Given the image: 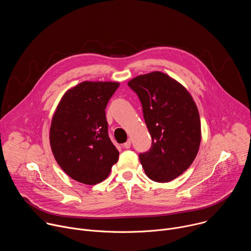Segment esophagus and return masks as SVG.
I'll return each mask as SVG.
<instances>
[{"instance_id": "esophagus-1", "label": "esophagus", "mask_w": 251, "mask_h": 251, "mask_svg": "<svg viewBox=\"0 0 251 251\" xmlns=\"http://www.w3.org/2000/svg\"><path fill=\"white\" fill-rule=\"evenodd\" d=\"M123 147H124V148H126V149H129V148L131 147V140H130V139H128V140H127V142H126V143H124V144H123Z\"/></svg>"}]
</instances>
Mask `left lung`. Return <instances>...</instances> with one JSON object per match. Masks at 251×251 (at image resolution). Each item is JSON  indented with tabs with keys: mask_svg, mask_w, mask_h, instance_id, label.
<instances>
[{
	"mask_svg": "<svg viewBox=\"0 0 251 251\" xmlns=\"http://www.w3.org/2000/svg\"><path fill=\"white\" fill-rule=\"evenodd\" d=\"M137 93L152 137V147L140 154L146 175L154 182L168 183L194 162L201 140L196 102L187 88L161 71L128 81Z\"/></svg>",
	"mask_w": 251,
	"mask_h": 251,
	"instance_id": "1",
	"label": "left lung"
}]
</instances>
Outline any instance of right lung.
I'll list each match as a JSON object with an SVG mask.
<instances>
[{"instance_id":"1","label":"right lung","mask_w":251,"mask_h":251,"mask_svg":"<svg viewBox=\"0 0 251 251\" xmlns=\"http://www.w3.org/2000/svg\"><path fill=\"white\" fill-rule=\"evenodd\" d=\"M119 84L80 82L63 94L52 116L50 144L54 159L65 174L81 184L101 183L118 161L105 108Z\"/></svg>"}]
</instances>
